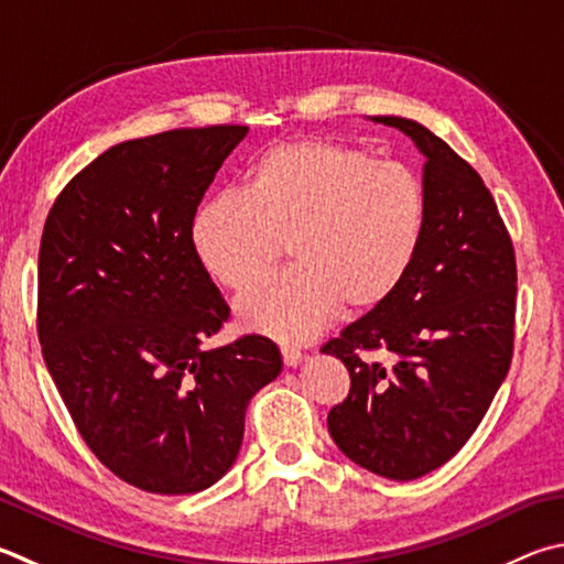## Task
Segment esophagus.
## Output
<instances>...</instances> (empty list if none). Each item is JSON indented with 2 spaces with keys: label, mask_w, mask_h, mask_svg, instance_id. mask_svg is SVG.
<instances>
[{
  "label": "esophagus",
  "mask_w": 564,
  "mask_h": 564,
  "mask_svg": "<svg viewBox=\"0 0 564 564\" xmlns=\"http://www.w3.org/2000/svg\"><path fill=\"white\" fill-rule=\"evenodd\" d=\"M281 357H283V365H285V367H295V365H301L303 352L299 350V347L283 345V347H281Z\"/></svg>",
  "instance_id": "34e87169"
}]
</instances>
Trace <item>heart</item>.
<instances>
[{"label": "heart", "mask_w": 564, "mask_h": 564, "mask_svg": "<svg viewBox=\"0 0 564 564\" xmlns=\"http://www.w3.org/2000/svg\"><path fill=\"white\" fill-rule=\"evenodd\" d=\"M426 231V189L412 167L327 138L275 142L256 155L241 194L204 199L192 251L214 283L243 291L286 243L292 269L237 301L243 330L303 343L343 308H380L412 271Z\"/></svg>", "instance_id": "heart-1"}]
</instances>
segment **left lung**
Segmentation results:
<instances>
[{"label":"left lung","mask_w":564,"mask_h":564,"mask_svg":"<svg viewBox=\"0 0 564 564\" xmlns=\"http://www.w3.org/2000/svg\"><path fill=\"white\" fill-rule=\"evenodd\" d=\"M424 152L426 231L380 308L323 345L350 372L327 429L355 464L414 480L460 452L506 380L516 343V249L494 194L414 120L380 116Z\"/></svg>","instance_id":"obj_1"}]
</instances>
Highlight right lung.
Segmentation results:
<instances>
[{
  "instance_id": "right-lung-1",
  "label": "right lung",
  "mask_w": 564,
  "mask_h": 564,
  "mask_svg": "<svg viewBox=\"0 0 564 564\" xmlns=\"http://www.w3.org/2000/svg\"><path fill=\"white\" fill-rule=\"evenodd\" d=\"M247 126L177 128L106 150L51 207L36 333L78 434L148 494H197L227 474L251 397L281 372L269 337L202 350L229 305L189 224Z\"/></svg>"
}]
</instances>
